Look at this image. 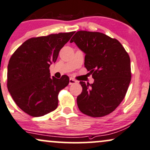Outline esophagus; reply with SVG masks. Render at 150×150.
<instances>
[{
    "label": "esophagus",
    "mask_w": 150,
    "mask_h": 150,
    "mask_svg": "<svg viewBox=\"0 0 150 150\" xmlns=\"http://www.w3.org/2000/svg\"><path fill=\"white\" fill-rule=\"evenodd\" d=\"M77 82V81L75 80V79L70 78V80H69V84H70V85H71V84H76Z\"/></svg>",
    "instance_id": "1"
}]
</instances>
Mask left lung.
<instances>
[{
  "instance_id": "left-lung-1",
  "label": "left lung",
  "mask_w": 150,
  "mask_h": 150,
  "mask_svg": "<svg viewBox=\"0 0 150 150\" xmlns=\"http://www.w3.org/2000/svg\"><path fill=\"white\" fill-rule=\"evenodd\" d=\"M73 42L85 54L84 66L94 79L91 84L80 82L82 91L77 98L78 108L90 117L109 115L127 92L131 79L129 56L117 39L99 32L77 31Z\"/></svg>"
}]
</instances>
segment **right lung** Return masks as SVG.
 <instances>
[{
    "instance_id": "1",
    "label": "right lung",
    "mask_w": 150,
    "mask_h": 150,
    "mask_svg": "<svg viewBox=\"0 0 150 150\" xmlns=\"http://www.w3.org/2000/svg\"><path fill=\"white\" fill-rule=\"evenodd\" d=\"M75 32L50 34L25 41L14 52L8 66L7 86L14 101L32 117H41L57 109L58 95L69 83L64 75L50 77V66Z\"/></svg>"
}]
</instances>
